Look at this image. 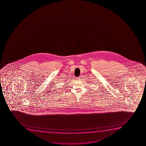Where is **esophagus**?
I'll use <instances>...</instances> for the list:
<instances>
[{"label":"esophagus","mask_w":146,"mask_h":146,"mask_svg":"<svg viewBox=\"0 0 146 146\" xmlns=\"http://www.w3.org/2000/svg\"><path fill=\"white\" fill-rule=\"evenodd\" d=\"M76 79L77 80H80V77H77V78H76Z\"/></svg>","instance_id":"1"}]
</instances>
